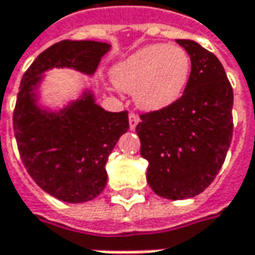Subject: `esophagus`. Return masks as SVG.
<instances>
[{
  "label": "esophagus",
  "instance_id": "obj_1",
  "mask_svg": "<svg viewBox=\"0 0 255 255\" xmlns=\"http://www.w3.org/2000/svg\"><path fill=\"white\" fill-rule=\"evenodd\" d=\"M128 121H129V129H135L137 124H138V121H140V118H138V115H137V114L131 112V114L128 115Z\"/></svg>",
  "mask_w": 255,
  "mask_h": 255
}]
</instances>
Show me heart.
<instances>
[{
  "mask_svg": "<svg viewBox=\"0 0 255 255\" xmlns=\"http://www.w3.org/2000/svg\"><path fill=\"white\" fill-rule=\"evenodd\" d=\"M192 71L189 53L178 45L152 44L120 62L114 82L134 93L135 105L143 111H159L180 99Z\"/></svg>",
  "mask_w": 255,
  "mask_h": 255,
  "instance_id": "obj_1",
  "label": "heart"
}]
</instances>
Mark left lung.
<instances>
[{
  "mask_svg": "<svg viewBox=\"0 0 255 255\" xmlns=\"http://www.w3.org/2000/svg\"><path fill=\"white\" fill-rule=\"evenodd\" d=\"M192 71L173 105L141 114L135 131L149 161L147 183L167 199L193 198L220 171L233 135V90L220 60L198 42L177 39Z\"/></svg>",
  "mask_w": 255,
  "mask_h": 255,
  "instance_id": "obj_1",
  "label": "left lung"
}]
</instances>
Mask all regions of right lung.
I'll return each mask as SVG.
<instances>
[{
  "label": "right lung",
  "instance_id": "add662e5",
  "mask_svg": "<svg viewBox=\"0 0 255 255\" xmlns=\"http://www.w3.org/2000/svg\"><path fill=\"white\" fill-rule=\"evenodd\" d=\"M111 45L97 41H60L42 51L22 78L13 128L19 153L33 181L65 202H87L106 186V161L127 132L128 112H108L94 103L90 91L59 114L35 103L41 74L72 68L93 75Z\"/></svg>",
  "mask_w": 255,
  "mask_h": 255
}]
</instances>
